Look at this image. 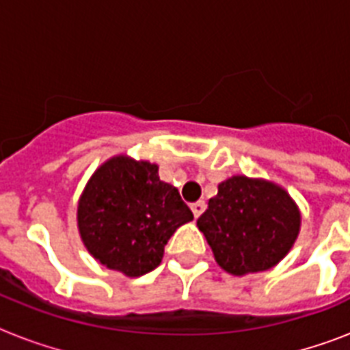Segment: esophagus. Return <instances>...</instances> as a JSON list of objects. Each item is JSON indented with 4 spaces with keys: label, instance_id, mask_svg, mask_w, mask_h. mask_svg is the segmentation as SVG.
<instances>
[{
    "label": "esophagus",
    "instance_id": "1",
    "mask_svg": "<svg viewBox=\"0 0 350 350\" xmlns=\"http://www.w3.org/2000/svg\"><path fill=\"white\" fill-rule=\"evenodd\" d=\"M191 208H192V213H194V216H196V218H200V216L203 214V211L207 208V203L203 202V200H200V202L192 203Z\"/></svg>",
    "mask_w": 350,
    "mask_h": 350
}]
</instances>
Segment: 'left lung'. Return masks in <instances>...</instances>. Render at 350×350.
<instances>
[{
	"label": "left lung",
	"instance_id": "1",
	"mask_svg": "<svg viewBox=\"0 0 350 350\" xmlns=\"http://www.w3.org/2000/svg\"><path fill=\"white\" fill-rule=\"evenodd\" d=\"M221 269L241 276L285 258L299 232V211L282 187L232 176L218 185L198 218Z\"/></svg>",
	"mask_w": 350,
	"mask_h": 350
}]
</instances>
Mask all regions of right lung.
I'll return each instance as SVG.
<instances>
[{
    "label": "right lung",
    "instance_id": "add662e5",
    "mask_svg": "<svg viewBox=\"0 0 350 350\" xmlns=\"http://www.w3.org/2000/svg\"><path fill=\"white\" fill-rule=\"evenodd\" d=\"M194 218L178 189L159 180L158 165L116 156L85 187L78 227L101 265L143 276L161 263L170 236Z\"/></svg>",
    "mask_w": 350,
    "mask_h": 350
}]
</instances>
